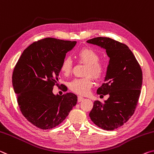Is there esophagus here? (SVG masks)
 I'll return each instance as SVG.
<instances>
[{
  "label": "esophagus",
  "instance_id": "1",
  "mask_svg": "<svg viewBox=\"0 0 154 154\" xmlns=\"http://www.w3.org/2000/svg\"><path fill=\"white\" fill-rule=\"evenodd\" d=\"M83 100H84V98H83L82 97H81V96L78 97V102H82V101H83Z\"/></svg>",
  "mask_w": 154,
  "mask_h": 154
}]
</instances>
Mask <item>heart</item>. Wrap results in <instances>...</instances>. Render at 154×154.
<instances>
[{"label":"heart","mask_w":154,"mask_h":154,"mask_svg":"<svg viewBox=\"0 0 154 154\" xmlns=\"http://www.w3.org/2000/svg\"><path fill=\"white\" fill-rule=\"evenodd\" d=\"M80 60L87 64L85 75H92L95 79H99L102 77L105 72V66L99 60L100 56L97 52L90 48H83L76 53ZM73 68L72 60L69 57H65L62 60L60 69L65 75L71 74ZM94 86V81L91 76L83 79H75L69 84V89L75 94L86 95L90 92Z\"/></svg>","instance_id":"b5f03b06"}]
</instances>
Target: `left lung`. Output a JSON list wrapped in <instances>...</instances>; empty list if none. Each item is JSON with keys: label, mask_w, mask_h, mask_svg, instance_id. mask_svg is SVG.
<instances>
[{"label": "left lung", "mask_w": 154, "mask_h": 154, "mask_svg": "<svg viewBox=\"0 0 154 154\" xmlns=\"http://www.w3.org/2000/svg\"><path fill=\"white\" fill-rule=\"evenodd\" d=\"M87 42L104 48L110 58L105 82L97 90L100 96L109 95V97L104 103L95 101L89 117L102 129L113 130L126 123L134 114L142 87V70L125 44L102 37Z\"/></svg>", "instance_id": "1"}]
</instances>
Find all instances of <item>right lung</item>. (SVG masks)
I'll list each match as a JSON object with an SVG mask.
<instances>
[{"label": "right lung", "instance_id": "1", "mask_svg": "<svg viewBox=\"0 0 154 154\" xmlns=\"http://www.w3.org/2000/svg\"><path fill=\"white\" fill-rule=\"evenodd\" d=\"M75 41L45 38L35 42L22 52L14 67L12 84L24 117L42 130L52 129L65 119L77 103L72 93L55 95L62 60Z\"/></svg>", "mask_w": 154, "mask_h": 154}]
</instances>
